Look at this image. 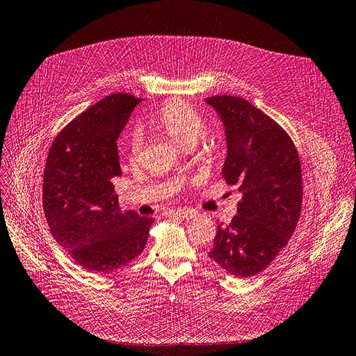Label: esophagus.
I'll list each match as a JSON object with an SVG mask.
<instances>
[{
    "label": "esophagus",
    "mask_w": 356,
    "mask_h": 356,
    "mask_svg": "<svg viewBox=\"0 0 356 356\" xmlns=\"http://www.w3.org/2000/svg\"><path fill=\"white\" fill-rule=\"evenodd\" d=\"M176 215L180 216V218H183V220H186V221L193 220V218H196V216H199V213L195 209H179L176 212Z\"/></svg>",
    "instance_id": "1"
}]
</instances>
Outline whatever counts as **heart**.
Here are the masks:
<instances>
[{"label": "heart", "instance_id": "b5f03b06", "mask_svg": "<svg viewBox=\"0 0 356 356\" xmlns=\"http://www.w3.org/2000/svg\"><path fill=\"white\" fill-rule=\"evenodd\" d=\"M151 127L167 135L180 145H193L204 131V119L186 103L177 100L167 102L149 119ZM141 140L134 135L128 144V156L131 161H136L141 152Z\"/></svg>", "mask_w": 356, "mask_h": 356}]
</instances>
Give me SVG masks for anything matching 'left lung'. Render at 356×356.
I'll return each mask as SVG.
<instances>
[{"instance_id":"left-lung-1","label":"left lung","mask_w":356,"mask_h":356,"mask_svg":"<svg viewBox=\"0 0 356 356\" xmlns=\"http://www.w3.org/2000/svg\"><path fill=\"white\" fill-rule=\"evenodd\" d=\"M218 113L227 141L222 177L241 200L228 225H218L208 253L222 269L249 277L266 269L296 231L302 204L296 145L277 123L236 96L205 100Z\"/></svg>"}]
</instances>
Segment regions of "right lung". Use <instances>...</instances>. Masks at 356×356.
<instances>
[{"label": "right lung", "instance_id": "add662e5", "mask_svg": "<svg viewBox=\"0 0 356 356\" xmlns=\"http://www.w3.org/2000/svg\"><path fill=\"white\" fill-rule=\"evenodd\" d=\"M143 99L128 92L97 102L59 132L43 176V211L56 243L87 270L111 273L140 256L154 220L122 212L116 140Z\"/></svg>", "mask_w": 356, "mask_h": 356}]
</instances>
